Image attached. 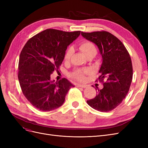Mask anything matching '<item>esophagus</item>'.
Instances as JSON below:
<instances>
[{"mask_svg": "<svg viewBox=\"0 0 148 148\" xmlns=\"http://www.w3.org/2000/svg\"><path fill=\"white\" fill-rule=\"evenodd\" d=\"M77 87H81V88H86L87 87V85L86 84H78L77 85Z\"/></svg>", "mask_w": 148, "mask_h": 148, "instance_id": "1", "label": "esophagus"}]
</instances>
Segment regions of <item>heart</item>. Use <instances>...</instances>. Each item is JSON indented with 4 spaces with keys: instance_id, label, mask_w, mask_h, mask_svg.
Wrapping results in <instances>:
<instances>
[{
    "instance_id": "b5f03b06",
    "label": "heart",
    "mask_w": 148,
    "mask_h": 148,
    "mask_svg": "<svg viewBox=\"0 0 148 148\" xmlns=\"http://www.w3.org/2000/svg\"><path fill=\"white\" fill-rule=\"evenodd\" d=\"M79 48L86 57L91 56H95L97 53V49L95 45L90 41H83L81 42L79 45ZM73 52L74 50L73 47H70L67 49L65 53L64 57V59L66 61H69L70 59V58L73 55ZM90 72L91 71L89 69H78L75 70L71 74V76L73 78L77 79L78 81L83 82L86 79L85 75L88 73H90Z\"/></svg>"
}]
</instances>
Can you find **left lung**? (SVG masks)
<instances>
[{"instance_id": "obj_1", "label": "left lung", "mask_w": 148, "mask_h": 148, "mask_svg": "<svg viewBox=\"0 0 148 148\" xmlns=\"http://www.w3.org/2000/svg\"><path fill=\"white\" fill-rule=\"evenodd\" d=\"M82 35L97 46L102 62L99 79L104 86L102 89L97 88L96 96L87 101L88 104L102 112L112 110L122 102L130 87L133 78L130 56L123 43L109 32H82Z\"/></svg>"}]
</instances>
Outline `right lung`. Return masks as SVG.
I'll use <instances>...</instances> for the list:
<instances>
[{
  "label": "right lung",
  "instance_id": "right-lung-1",
  "mask_svg": "<svg viewBox=\"0 0 148 148\" xmlns=\"http://www.w3.org/2000/svg\"><path fill=\"white\" fill-rule=\"evenodd\" d=\"M80 32L47 29L29 39L22 49L18 78L24 96L37 109L47 112L59 108L75 86L66 78L52 81L51 75L59 69L67 47Z\"/></svg>",
  "mask_w": 148,
  "mask_h": 148
}]
</instances>
